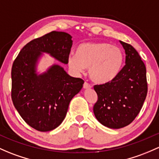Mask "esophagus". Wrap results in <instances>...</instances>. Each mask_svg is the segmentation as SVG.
<instances>
[{
    "mask_svg": "<svg viewBox=\"0 0 159 159\" xmlns=\"http://www.w3.org/2000/svg\"><path fill=\"white\" fill-rule=\"evenodd\" d=\"M83 88H84V89H90V88H91V85L88 83L84 82V84H83Z\"/></svg>",
    "mask_w": 159,
    "mask_h": 159,
    "instance_id": "obj_1",
    "label": "esophagus"
}]
</instances>
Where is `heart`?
Returning a JSON list of instances; mask_svg holds the SVG:
<instances>
[{"instance_id": "1", "label": "heart", "mask_w": 159, "mask_h": 159, "mask_svg": "<svg viewBox=\"0 0 159 159\" xmlns=\"http://www.w3.org/2000/svg\"><path fill=\"white\" fill-rule=\"evenodd\" d=\"M124 56L118 46L107 43H84L76 48L75 54L68 57V66L75 73H81L85 68L91 79L98 84L114 81L123 67Z\"/></svg>"}]
</instances>
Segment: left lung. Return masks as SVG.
Returning a JSON list of instances; mask_svg holds the SVG:
<instances>
[{"label":"left lung","instance_id":"8db88e82","mask_svg":"<svg viewBox=\"0 0 159 159\" xmlns=\"http://www.w3.org/2000/svg\"><path fill=\"white\" fill-rule=\"evenodd\" d=\"M126 64L114 81L93 86L98 101L93 106L97 120L103 126L120 129L128 126L139 113L148 92L146 68L130 44L120 41Z\"/></svg>","mask_w":159,"mask_h":159}]
</instances>
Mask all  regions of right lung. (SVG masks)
I'll return each instance as SVG.
<instances>
[{
    "label": "right lung",
    "mask_w": 159,
    "mask_h": 159,
    "mask_svg": "<svg viewBox=\"0 0 159 159\" xmlns=\"http://www.w3.org/2000/svg\"><path fill=\"white\" fill-rule=\"evenodd\" d=\"M71 46V35L50 32L23 46L13 63V103L23 120L38 131H51L62 123L70 101L81 91L84 81L71 77L58 65L38 75L36 61L41 52H47L68 64Z\"/></svg>",
    "instance_id": "add662e5"
}]
</instances>
